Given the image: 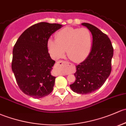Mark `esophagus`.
<instances>
[{
  "instance_id": "obj_1",
  "label": "esophagus",
  "mask_w": 126,
  "mask_h": 126,
  "mask_svg": "<svg viewBox=\"0 0 126 126\" xmlns=\"http://www.w3.org/2000/svg\"><path fill=\"white\" fill-rule=\"evenodd\" d=\"M70 64L71 65V64H70L68 62H65V61H59V62L57 63V66L59 67H64L66 66H69Z\"/></svg>"
}]
</instances>
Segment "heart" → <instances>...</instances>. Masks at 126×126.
Returning <instances> with one entry per match:
<instances>
[{
    "mask_svg": "<svg viewBox=\"0 0 126 126\" xmlns=\"http://www.w3.org/2000/svg\"><path fill=\"white\" fill-rule=\"evenodd\" d=\"M92 45V35L87 28L66 27L55 34V40L49 39L47 47L52 57H63L66 50L68 57L75 63L88 57Z\"/></svg>",
    "mask_w": 126,
    "mask_h": 126,
    "instance_id": "heart-1",
    "label": "heart"
}]
</instances>
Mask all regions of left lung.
Listing matches in <instances>:
<instances>
[{
    "instance_id": "8db88e82",
    "label": "left lung",
    "mask_w": 126,
    "mask_h": 126,
    "mask_svg": "<svg viewBox=\"0 0 126 126\" xmlns=\"http://www.w3.org/2000/svg\"><path fill=\"white\" fill-rule=\"evenodd\" d=\"M81 25L92 33V46L88 57L76 66V80L70 87L74 92L87 94L100 89L110 74L113 48L109 38L101 30L90 23Z\"/></svg>"
}]
</instances>
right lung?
I'll return each mask as SVG.
<instances>
[{"mask_svg":"<svg viewBox=\"0 0 126 126\" xmlns=\"http://www.w3.org/2000/svg\"><path fill=\"white\" fill-rule=\"evenodd\" d=\"M62 26L58 23L40 22L21 34L13 51L12 71L21 91L34 98L51 93L55 77L51 71L55 64L47 49L50 36Z\"/></svg>","mask_w":126,"mask_h":126,"instance_id":"1","label":"right lung"}]
</instances>
